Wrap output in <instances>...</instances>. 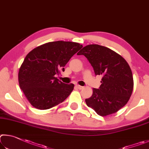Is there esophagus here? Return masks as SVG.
<instances>
[{"label": "esophagus", "mask_w": 149, "mask_h": 149, "mask_svg": "<svg viewBox=\"0 0 149 149\" xmlns=\"http://www.w3.org/2000/svg\"><path fill=\"white\" fill-rule=\"evenodd\" d=\"M76 87L78 88V89H79V90H82L83 88V86H80V85H76Z\"/></svg>", "instance_id": "1"}]
</instances>
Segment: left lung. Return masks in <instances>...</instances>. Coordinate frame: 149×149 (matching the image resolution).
<instances>
[{"label": "left lung", "mask_w": 149, "mask_h": 149, "mask_svg": "<svg viewBox=\"0 0 149 149\" xmlns=\"http://www.w3.org/2000/svg\"><path fill=\"white\" fill-rule=\"evenodd\" d=\"M78 55L86 57L95 74L103 77L100 88H93L92 95L86 99V105L102 116L116 113L126 105L134 88L132 72L126 60L98 44L84 47Z\"/></svg>", "instance_id": "1"}]
</instances>
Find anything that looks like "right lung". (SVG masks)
I'll use <instances>...</instances> for the list:
<instances>
[{
	"label": "right lung",
	"mask_w": 149,
	"mask_h": 149,
	"mask_svg": "<svg viewBox=\"0 0 149 149\" xmlns=\"http://www.w3.org/2000/svg\"><path fill=\"white\" fill-rule=\"evenodd\" d=\"M82 48L77 42L55 41L31 51L19 70L21 90L34 107L45 110L62 103L74 89L73 84H65L56 77L65 71L70 59Z\"/></svg>",
	"instance_id": "1"
}]
</instances>
